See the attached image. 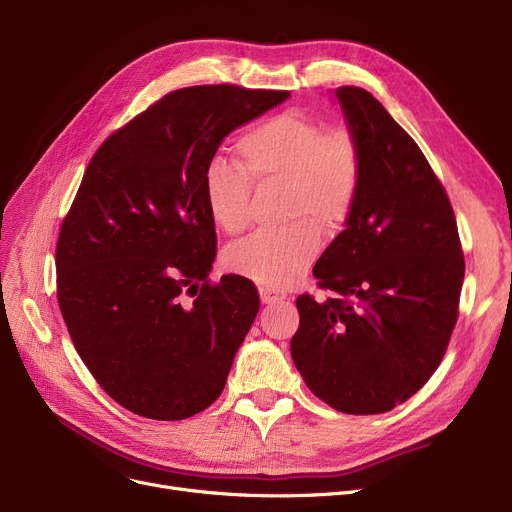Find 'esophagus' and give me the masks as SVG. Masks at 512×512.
<instances>
[{"label": "esophagus", "instance_id": "obj_1", "mask_svg": "<svg viewBox=\"0 0 512 512\" xmlns=\"http://www.w3.org/2000/svg\"><path fill=\"white\" fill-rule=\"evenodd\" d=\"M259 297H261L263 305H276V303H282L286 299V294L280 292V290H274V288L261 286L259 288Z\"/></svg>", "mask_w": 512, "mask_h": 512}]
</instances>
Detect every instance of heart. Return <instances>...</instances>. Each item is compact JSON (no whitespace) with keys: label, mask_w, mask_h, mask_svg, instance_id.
Wrapping results in <instances>:
<instances>
[{"label":"heart","mask_w":512,"mask_h":512,"mask_svg":"<svg viewBox=\"0 0 512 512\" xmlns=\"http://www.w3.org/2000/svg\"><path fill=\"white\" fill-rule=\"evenodd\" d=\"M240 164L213 157L203 195L211 220L226 234L251 222L255 186L284 184L276 232H259L232 247L226 263L236 276L267 288H288L319 253V231L338 232L351 218L361 186V149L351 130L324 128L303 112H282L251 126L236 143Z\"/></svg>","instance_id":"heart-1"}]
</instances>
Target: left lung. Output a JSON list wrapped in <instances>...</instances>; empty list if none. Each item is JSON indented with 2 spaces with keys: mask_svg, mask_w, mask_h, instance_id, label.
I'll list each match as a JSON object with an SVG mask.
<instances>
[{
  "mask_svg": "<svg viewBox=\"0 0 512 512\" xmlns=\"http://www.w3.org/2000/svg\"><path fill=\"white\" fill-rule=\"evenodd\" d=\"M361 149L346 228L313 267L336 297L297 299L290 355L307 388L348 415L392 411L438 369L459 315L465 257L444 186L417 143L359 87L336 89Z\"/></svg>",
  "mask_w": 512,
  "mask_h": 512,
  "instance_id": "left-lung-1",
  "label": "left lung"
}]
</instances>
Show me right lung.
<instances>
[{"label":"right lung","mask_w":512,"mask_h":512,"mask_svg":"<svg viewBox=\"0 0 512 512\" xmlns=\"http://www.w3.org/2000/svg\"><path fill=\"white\" fill-rule=\"evenodd\" d=\"M288 95L178 89L93 155L58 238V301L80 359L124 409L178 421L222 394L259 294L242 276L207 280L218 236L203 176L234 128Z\"/></svg>","instance_id":"right-lung-1"}]
</instances>
